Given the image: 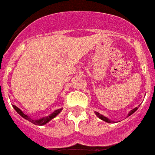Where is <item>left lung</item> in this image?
Masks as SVG:
<instances>
[{
    "label": "left lung",
    "mask_w": 155,
    "mask_h": 155,
    "mask_svg": "<svg viewBox=\"0 0 155 155\" xmlns=\"http://www.w3.org/2000/svg\"><path fill=\"white\" fill-rule=\"evenodd\" d=\"M137 109H138V108L136 107V108H134V109H132V110L130 111V113H128V116H127V117H128V116H131V115H132L133 113H135V112H136V111L137 110ZM94 113H95V115H96V116H98V117L100 119V120H103V121L106 122V123H109V124H112V123H113H113H116V122L113 121V120H110L109 118H107V117H105V116H103V115L98 113V112H94Z\"/></svg>",
    "instance_id": "8db88e82"
}]
</instances>
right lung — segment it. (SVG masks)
Wrapping results in <instances>:
<instances>
[{
	"label": "right lung",
	"instance_id": "obj_1",
	"mask_svg": "<svg viewBox=\"0 0 155 155\" xmlns=\"http://www.w3.org/2000/svg\"><path fill=\"white\" fill-rule=\"evenodd\" d=\"M13 108L15 109V110L16 112H17V113L21 116V117H23V118L25 119V120H28V121L31 122V124H35V125H37V126H43V125H45V124H47V123H49L50 120H53V118H55L56 116H57L59 113H61L63 109H57V110H55L54 112H53V113H52L51 114L49 115V116H44V117H42V118H40V119H38V120H33V119H31L29 116H28V115H26V114H25V113H23L21 109H19V108H18L17 106H15V105H13Z\"/></svg>",
	"mask_w": 155,
	"mask_h": 155
}]
</instances>
